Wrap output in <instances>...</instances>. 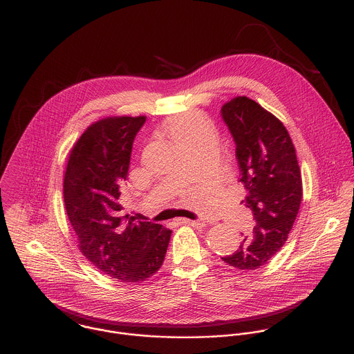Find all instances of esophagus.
Returning <instances> with one entry per match:
<instances>
[{"mask_svg":"<svg viewBox=\"0 0 354 354\" xmlns=\"http://www.w3.org/2000/svg\"><path fill=\"white\" fill-rule=\"evenodd\" d=\"M177 222L180 225H189V226H198V227L204 226V222L202 221H191V219H185V218H178Z\"/></svg>","mask_w":354,"mask_h":354,"instance_id":"34e87169","label":"esophagus"}]
</instances>
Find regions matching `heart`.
Instances as JSON below:
<instances>
[{"label":"heart","instance_id":"b5f03b06","mask_svg":"<svg viewBox=\"0 0 354 354\" xmlns=\"http://www.w3.org/2000/svg\"><path fill=\"white\" fill-rule=\"evenodd\" d=\"M194 124H196L195 122V120L192 118V117H177V118H174L170 124H169V133L171 135V136H174L177 132H180L181 129H184V128H188V127H191V125H194Z\"/></svg>","mask_w":354,"mask_h":354}]
</instances>
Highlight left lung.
<instances>
[{
	"instance_id": "obj_1",
	"label": "left lung",
	"mask_w": 354,
	"mask_h": 354,
	"mask_svg": "<svg viewBox=\"0 0 354 354\" xmlns=\"http://www.w3.org/2000/svg\"><path fill=\"white\" fill-rule=\"evenodd\" d=\"M233 136L243 203L252 211L254 227L236 252L222 260L239 270H256L278 252L293 227L303 199L296 149L283 124L259 103L237 97L221 109Z\"/></svg>"
}]
</instances>
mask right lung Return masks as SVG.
I'll return each mask as SVG.
<instances>
[{"instance_id":"right-lung-1","label":"right lung","mask_w":354,"mask_h":354,"mask_svg":"<svg viewBox=\"0 0 354 354\" xmlns=\"http://www.w3.org/2000/svg\"><path fill=\"white\" fill-rule=\"evenodd\" d=\"M146 117H107L90 125L71 150L64 203L82 253L121 282L146 281L165 260L171 230L122 215L133 140Z\"/></svg>"}]
</instances>
